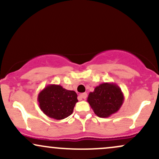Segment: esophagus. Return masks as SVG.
I'll use <instances>...</instances> for the list:
<instances>
[{"instance_id": "obj_1", "label": "esophagus", "mask_w": 159, "mask_h": 159, "mask_svg": "<svg viewBox=\"0 0 159 159\" xmlns=\"http://www.w3.org/2000/svg\"><path fill=\"white\" fill-rule=\"evenodd\" d=\"M87 94L86 93H81V94H80L79 96H78V98H79L80 100H81V99H83V98H87Z\"/></svg>"}]
</instances>
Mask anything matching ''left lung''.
Segmentation results:
<instances>
[{"label": "left lung", "instance_id": "obj_1", "mask_svg": "<svg viewBox=\"0 0 159 159\" xmlns=\"http://www.w3.org/2000/svg\"><path fill=\"white\" fill-rule=\"evenodd\" d=\"M87 102L95 114L98 117L107 118L120 110L124 102V96L117 84L103 83L89 93Z\"/></svg>", "mask_w": 159, "mask_h": 159}]
</instances>
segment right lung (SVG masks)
I'll return each mask as SVG.
<instances>
[{"label":"right lung","mask_w":159,"mask_h":159,"mask_svg":"<svg viewBox=\"0 0 159 159\" xmlns=\"http://www.w3.org/2000/svg\"><path fill=\"white\" fill-rule=\"evenodd\" d=\"M77 93L61 85L49 84L40 91L37 101L41 111L48 117L63 120L70 116L78 102Z\"/></svg>","instance_id":"right-lung-1"}]
</instances>
